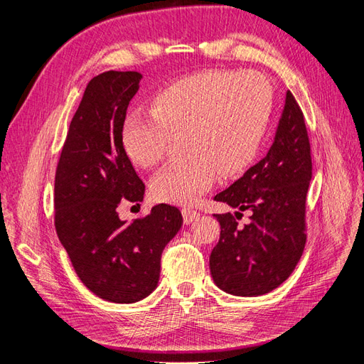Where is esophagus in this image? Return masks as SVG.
<instances>
[{
  "mask_svg": "<svg viewBox=\"0 0 364 364\" xmlns=\"http://www.w3.org/2000/svg\"><path fill=\"white\" fill-rule=\"evenodd\" d=\"M182 215H183V223L185 225H190V223L194 222L196 218L200 217V213L194 211V209H191V208H183L182 209Z\"/></svg>",
  "mask_w": 364,
  "mask_h": 364,
  "instance_id": "obj_1",
  "label": "esophagus"
}]
</instances>
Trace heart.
I'll return each mask as SVG.
<instances>
[{
	"instance_id": "b5f03b06",
	"label": "heart",
	"mask_w": 364,
	"mask_h": 364,
	"mask_svg": "<svg viewBox=\"0 0 364 364\" xmlns=\"http://www.w3.org/2000/svg\"><path fill=\"white\" fill-rule=\"evenodd\" d=\"M273 112V90L255 71L206 70L179 77L151 98L150 109L130 111L121 146L139 167L168 156L173 135L183 134L186 153L151 181L156 200L196 202L222 176L243 171L258 155Z\"/></svg>"
}]
</instances>
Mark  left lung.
Returning a JSON list of instances; mask_svg holds the SVG:
<instances>
[{"label":"left lung","mask_w":364,"mask_h":364,"mask_svg":"<svg viewBox=\"0 0 364 364\" xmlns=\"http://www.w3.org/2000/svg\"><path fill=\"white\" fill-rule=\"evenodd\" d=\"M311 149L304 114L290 91L267 155L214 200L237 208L214 214L220 240L209 257L218 289L234 296L266 294L287 279L305 247V202ZM250 222L239 223L242 211Z\"/></svg>","instance_id":"left-lung-1"}]
</instances>
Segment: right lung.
<instances>
[{"mask_svg":"<svg viewBox=\"0 0 364 364\" xmlns=\"http://www.w3.org/2000/svg\"><path fill=\"white\" fill-rule=\"evenodd\" d=\"M141 79L136 71H106L87 83L54 179V226L77 277L117 304L138 302L156 289L162 250L183 222L165 203L130 223L118 217L121 202L138 205L146 191L121 146V124Z\"/></svg>","mask_w":364,"mask_h":364,"instance_id":"right-lung-1","label":"right lung"}]
</instances>
